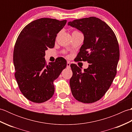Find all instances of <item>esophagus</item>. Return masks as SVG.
<instances>
[{"instance_id":"34e87169","label":"esophagus","mask_w":132,"mask_h":132,"mask_svg":"<svg viewBox=\"0 0 132 132\" xmlns=\"http://www.w3.org/2000/svg\"><path fill=\"white\" fill-rule=\"evenodd\" d=\"M70 68V63L69 62H67V68Z\"/></svg>"}]
</instances>
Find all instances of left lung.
Segmentation results:
<instances>
[{"label":"left lung","instance_id":"1","mask_svg":"<svg viewBox=\"0 0 132 132\" xmlns=\"http://www.w3.org/2000/svg\"><path fill=\"white\" fill-rule=\"evenodd\" d=\"M68 26L79 30L84 35L76 61L89 63L84 71L77 64H70L72 94L79 102L94 103L105 95L116 75L120 57L118 41L112 29L95 17L69 21Z\"/></svg>","mask_w":132,"mask_h":132}]
</instances>
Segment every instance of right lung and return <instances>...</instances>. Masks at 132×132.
Instances as JSON below:
<instances>
[{"label": "right lung", "mask_w": 132, "mask_h": 132, "mask_svg": "<svg viewBox=\"0 0 132 132\" xmlns=\"http://www.w3.org/2000/svg\"><path fill=\"white\" fill-rule=\"evenodd\" d=\"M67 20L41 18L32 21L20 33L13 50L15 77L20 90L27 99L41 103L54 93L53 82L66 68L65 59L59 57L47 64L45 50L53 48L58 32Z\"/></svg>", "instance_id": "add662e5"}]
</instances>
